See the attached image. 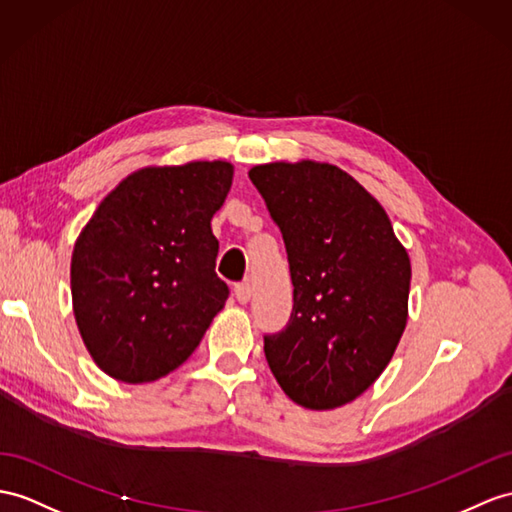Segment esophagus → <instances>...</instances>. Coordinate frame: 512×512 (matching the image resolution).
<instances>
[{
  "instance_id": "esophagus-1",
  "label": "esophagus",
  "mask_w": 512,
  "mask_h": 512,
  "mask_svg": "<svg viewBox=\"0 0 512 512\" xmlns=\"http://www.w3.org/2000/svg\"><path fill=\"white\" fill-rule=\"evenodd\" d=\"M234 297L239 304H247L249 297H252V286H249V282L234 284Z\"/></svg>"
}]
</instances>
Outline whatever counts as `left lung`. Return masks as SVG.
<instances>
[{
	"instance_id": "1",
	"label": "left lung",
	"mask_w": 512,
	"mask_h": 512,
	"mask_svg": "<svg viewBox=\"0 0 512 512\" xmlns=\"http://www.w3.org/2000/svg\"><path fill=\"white\" fill-rule=\"evenodd\" d=\"M282 232L293 282L286 328L265 336L282 391L310 410L339 408L391 363L408 319L410 258L391 219L328 162L249 169Z\"/></svg>"
}]
</instances>
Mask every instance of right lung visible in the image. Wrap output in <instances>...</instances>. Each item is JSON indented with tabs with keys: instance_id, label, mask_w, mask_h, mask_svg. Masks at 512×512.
I'll return each mask as SVG.
<instances>
[{
	"instance_id": "add662e5",
	"label": "right lung",
	"mask_w": 512,
	"mask_h": 512,
	"mask_svg": "<svg viewBox=\"0 0 512 512\" xmlns=\"http://www.w3.org/2000/svg\"><path fill=\"white\" fill-rule=\"evenodd\" d=\"M232 176L226 160L139 169L80 232L71 256L73 315L110 378L143 384L178 369L226 304L210 219Z\"/></svg>"
}]
</instances>
